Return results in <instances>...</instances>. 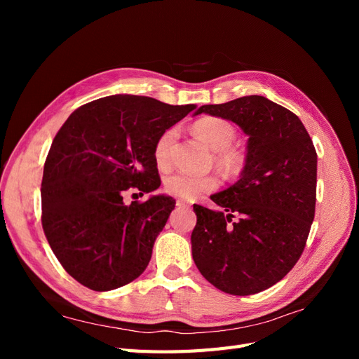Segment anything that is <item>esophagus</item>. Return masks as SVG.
<instances>
[{
    "label": "esophagus",
    "instance_id": "obj_1",
    "mask_svg": "<svg viewBox=\"0 0 359 359\" xmlns=\"http://www.w3.org/2000/svg\"><path fill=\"white\" fill-rule=\"evenodd\" d=\"M177 206H178V208H184V210L190 208V205L186 201H177Z\"/></svg>",
    "mask_w": 359,
    "mask_h": 359
}]
</instances>
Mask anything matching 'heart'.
Segmentation results:
<instances>
[{
	"instance_id": "b5f03b06",
	"label": "heart",
	"mask_w": 359,
	"mask_h": 359,
	"mask_svg": "<svg viewBox=\"0 0 359 359\" xmlns=\"http://www.w3.org/2000/svg\"><path fill=\"white\" fill-rule=\"evenodd\" d=\"M193 132L202 142L217 151V161L226 168H238L243 157L232 142L236 137L235 126L220 116H203L193 124ZM177 137V130L169 128L163 133L154 147V158L158 168H166L170 161V147ZM219 187V180L212 175H196L189 172L172 173L165 180V189L172 196L193 201L203 193L214 191Z\"/></svg>"
}]
</instances>
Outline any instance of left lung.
Segmentation results:
<instances>
[{
  "label": "left lung",
  "mask_w": 359,
  "mask_h": 359,
  "mask_svg": "<svg viewBox=\"0 0 359 359\" xmlns=\"http://www.w3.org/2000/svg\"><path fill=\"white\" fill-rule=\"evenodd\" d=\"M199 114L229 119L248 140L240 180L211 196L223 210L193 205V260L217 289L253 295L283 278L304 252L316 206V149L301 119L262 95L203 104Z\"/></svg>",
  "instance_id": "8db88e82"
}]
</instances>
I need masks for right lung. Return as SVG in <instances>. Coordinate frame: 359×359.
I'll list each match as a JSON object with an SVG mask.
<instances>
[{"label": "right lung", "mask_w": 359, "mask_h": 359, "mask_svg": "<svg viewBox=\"0 0 359 359\" xmlns=\"http://www.w3.org/2000/svg\"><path fill=\"white\" fill-rule=\"evenodd\" d=\"M196 109L118 94L81 106L50 145L41 180V224L53 255L97 292L128 285L149 264L175 199L165 194L126 205L160 187L157 139Z\"/></svg>", "instance_id": "1"}]
</instances>
